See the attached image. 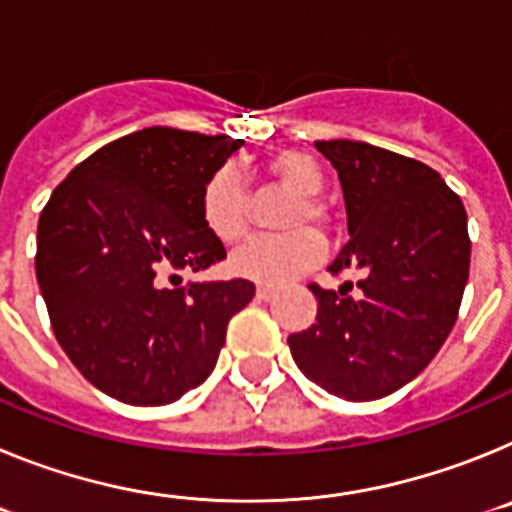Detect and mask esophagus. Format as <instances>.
<instances>
[{
    "label": "esophagus",
    "mask_w": 512,
    "mask_h": 512,
    "mask_svg": "<svg viewBox=\"0 0 512 512\" xmlns=\"http://www.w3.org/2000/svg\"><path fill=\"white\" fill-rule=\"evenodd\" d=\"M256 297H259L261 302H269L277 297V287H269V284H261V287H256Z\"/></svg>",
    "instance_id": "1"
}]
</instances>
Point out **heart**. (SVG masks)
<instances>
[{"instance_id":"b5f03b06","label":"heart","mask_w":512,"mask_h":512,"mask_svg":"<svg viewBox=\"0 0 512 512\" xmlns=\"http://www.w3.org/2000/svg\"><path fill=\"white\" fill-rule=\"evenodd\" d=\"M264 174L292 194V200L279 212V228H284V233L251 241L235 253L230 266L238 277L274 287L302 277L323 259V238L310 228H328V207L318 197L325 184L323 169L310 153H274L264 161ZM200 217L225 246L246 238L251 228V202L238 171L223 166L207 176L200 192Z\"/></svg>"}]
</instances>
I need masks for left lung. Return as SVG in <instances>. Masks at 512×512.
Listing matches in <instances>:
<instances>
[{
	"label": "left lung",
	"mask_w": 512,
	"mask_h": 512,
	"mask_svg": "<svg viewBox=\"0 0 512 512\" xmlns=\"http://www.w3.org/2000/svg\"><path fill=\"white\" fill-rule=\"evenodd\" d=\"M338 171L351 241L330 264L354 284H310L318 318L287 338L300 372L343 400L413 382L449 338L469 279L467 210L438 171L361 140H315Z\"/></svg>",
	"instance_id": "left-lung-1"
}]
</instances>
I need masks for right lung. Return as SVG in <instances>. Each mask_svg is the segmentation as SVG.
<instances>
[{
	"instance_id": "1",
	"label": "right lung",
	"mask_w": 512,
	"mask_h": 512,
	"mask_svg": "<svg viewBox=\"0 0 512 512\" xmlns=\"http://www.w3.org/2000/svg\"><path fill=\"white\" fill-rule=\"evenodd\" d=\"M243 146L230 135L146 128L81 161L40 212L38 274L53 333L104 395L169 405L212 374L246 279L169 287L225 259L205 228L207 176Z\"/></svg>"
}]
</instances>
